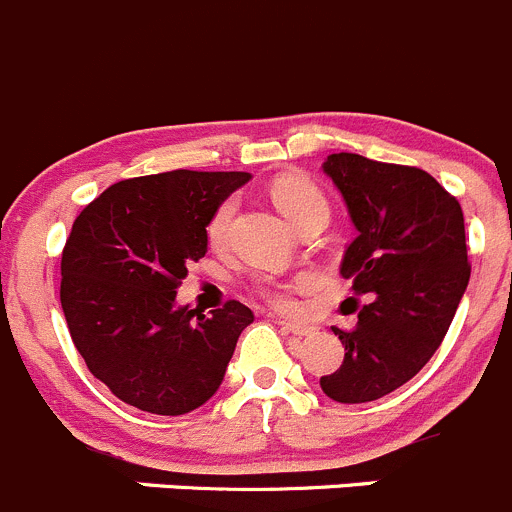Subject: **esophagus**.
<instances>
[{
  "label": "esophagus",
  "mask_w": 512,
  "mask_h": 512,
  "mask_svg": "<svg viewBox=\"0 0 512 512\" xmlns=\"http://www.w3.org/2000/svg\"><path fill=\"white\" fill-rule=\"evenodd\" d=\"M277 325L282 327L285 332H290V335L295 337H310L312 332H315V327L312 325H305V322H287V320H280Z\"/></svg>",
  "instance_id": "34e87169"
}]
</instances>
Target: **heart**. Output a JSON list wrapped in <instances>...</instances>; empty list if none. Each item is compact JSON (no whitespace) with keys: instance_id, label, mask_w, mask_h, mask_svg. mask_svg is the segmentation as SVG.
Segmentation results:
<instances>
[{"instance_id":"heart-1","label":"heart","mask_w":512,"mask_h":512,"mask_svg":"<svg viewBox=\"0 0 512 512\" xmlns=\"http://www.w3.org/2000/svg\"><path fill=\"white\" fill-rule=\"evenodd\" d=\"M270 195H272V202L277 205V210L287 217V222H290L292 227H295L300 220H305L307 215H312V212H327L325 195H322V190L310 180V177H302V175L277 177L270 187ZM232 212H235V202L232 200L222 202V205L217 207L210 225H207V235H210V240H220V237L225 235L227 225H230L232 220ZM305 285L307 280L290 282V285H267L265 292L277 307H290L292 292L300 290V287Z\"/></svg>"}]
</instances>
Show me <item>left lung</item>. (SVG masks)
Segmentation results:
<instances>
[{
  "label": "left lung",
  "mask_w": 512,
  "mask_h": 512,
  "mask_svg": "<svg viewBox=\"0 0 512 512\" xmlns=\"http://www.w3.org/2000/svg\"><path fill=\"white\" fill-rule=\"evenodd\" d=\"M322 172L357 230L340 272L367 305L355 330L332 327L345 360L320 388L337 403H370L418 375L453 322L470 280L463 210L418 167L340 152Z\"/></svg>",
  "instance_id": "left-lung-1"
}]
</instances>
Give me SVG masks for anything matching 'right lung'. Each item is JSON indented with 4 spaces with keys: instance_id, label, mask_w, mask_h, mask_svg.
I'll list each match as a JSON object with an SVG mask.
<instances>
[{
    "instance_id": "add662e5",
    "label": "right lung",
    "mask_w": 512,
    "mask_h": 512,
    "mask_svg": "<svg viewBox=\"0 0 512 512\" xmlns=\"http://www.w3.org/2000/svg\"><path fill=\"white\" fill-rule=\"evenodd\" d=\"M250 172L172 170L107 187L74 220L62 252L64 320L89 372L122 403L185 415L222 385L255 320L230 300L212 315L177 305L207 225Z\"/></svg>"
}]
</instances>
